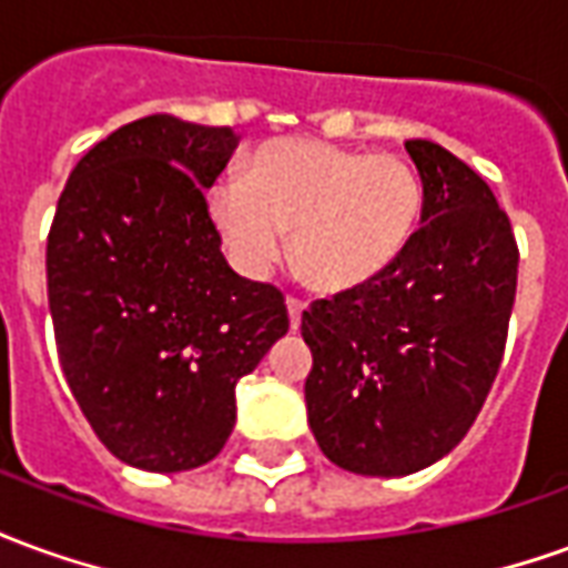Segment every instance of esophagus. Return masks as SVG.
Instances as JSON below:
<instances>
[{
  "label": "esophagus",
  "mask_w": 568,
  "mask_h": 568,
  "mask_svg": "<svg viewBox=\"0 0 568 568\" xmlns=\"http://www.w3.org/2000/svg\"><path fill=\"white\" fill-rule=\"evenodd\" d=\"M285 307H288V322H292V328H297V325H301V313H304V301L285 297Z\"/></svg>",
  "instance_id": "34e87169"
}]
</instances>
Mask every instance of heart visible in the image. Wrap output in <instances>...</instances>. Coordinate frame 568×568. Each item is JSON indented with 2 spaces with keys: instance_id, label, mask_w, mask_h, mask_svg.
I'll return each instance as SVG.
<instances>
[{
  "instance_id": "obj_1",
  "label": "heart",
  "mask_w": 568,
  "mask_h": 568,
  "mask_svg": "<svg viewBox=\"0 0 568 568\" xmlns=\"http://www.w3.org/2000/svg\"><path fill=\"white\" fill-rule=\"evenodd\" d=\"M206 215L240 271H271L292 234L297 276L320 292H346L405 252L423 215V182L395 154L273 140L248 154L243 179L212 182Z\"/></svg>"
}]
</instances>
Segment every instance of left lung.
Returning <instances> with one entry per match:
<instances>
[{
    "label": "left lung",
    "mask_w": 568,
    "mask_h": 568,
    "mask_svg": "<svg viewBox=\"0 0 568 568\" xmlns=\"http://www.w3.org/2000/svg\"><path fill=\"white\" fill-rule=\"evenodd\" d=\"M423 215L371 283L301 316L304 383L322 453L353 475L405 477L465 438L505 353L517 243L489 185L428 140L405 142Z\"/></svg>",
    "instance_id": "left-lung-1"
}]
</instances>
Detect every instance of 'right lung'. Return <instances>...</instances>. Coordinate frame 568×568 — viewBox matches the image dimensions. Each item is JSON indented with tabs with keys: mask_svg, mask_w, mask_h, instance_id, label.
Instances as JSON below:
<instances>
[{
	"mask_svg": "<svg viewBox=\"0 0 568 568\" xmlns=\"http://www.w3.org/2000/svg\"><path fill=\"white\" fill-rule=\"evenodd\" d=\"M236 145L231 128L140 118L57 200L44 264L60 368L97 438L142 471L215 459L236 383L288 332L283 292L231 271L206 215Z\"/></svg>",
	"mask_w": 568,
	"mask_h": 568,
	"instance_id": "right-lung-1",
	"label": "right lung"
}]
</instances>
